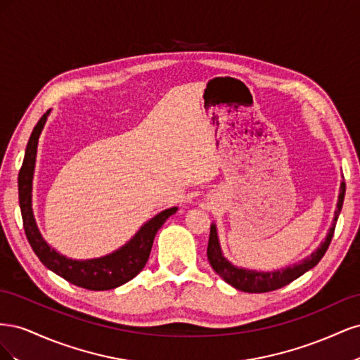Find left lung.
<instances>
[{
	"label": "left lung",
	"mask_w": 360,
	"mask_h": 360,
	"mask_svg": "<svg viewBox=\"0 0 360 360\" xmlns=\"http://www.w3.org/2000/svg\"><path fill=\"white\" fill-rule=\"evenodd\" d=\"M344 195H345V183L342 181L341 189H340V198H338V209L335 212L333 224L330 226L328 237H326V240L320 245V248L315 250V252H312L308 258L300 261V263L294 264L292 267H287L278 271H267V274H264V271L234 267L230 261H226L224 258L221 252V246H219V240H217V233H216L214 225L210 226L209 245H207V258H209L210 266L225 282H228V284L233 285L234 288L245 292H267V291H274V290L285 287L294 279L302 276L304 271H308L309 269L317 266L319 261L326 254V250H328L332 242L338 216H340L342 209Z\"/></svg>",
	"instance_id": "obj_1"
}]
</instances>
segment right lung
Wrapping results in <instances>:
<instances>
[{"label": "right lung", "mask_w": 360, "mask_h": 360, "mask_svg": "<svg viewBox=\"0 0 360 360\" xmlns=\"http://www.w3.org/2000/svg\"><path fill=\"white\" fill-rule=\"evenodd\" d=\"M48 112L43 114L30 136L25 150L24 163L20 167L18 177L19 188V205L22 213L24 230L28 242L39 259L53 274L69 281L70 284L91 291L112 290L134 279L148 261L151 246L159 228L165 224L171 214L177 212V207L160 212L153 219H150L136 236L126 246L117 252L97 259L76 261L57 254L39 233L31 209V189H32V172H34L37 143L43 126H45Z\"/></svg>", "instance_id": "obj_1"}]
</instances>
